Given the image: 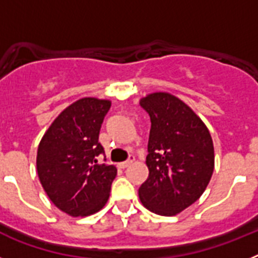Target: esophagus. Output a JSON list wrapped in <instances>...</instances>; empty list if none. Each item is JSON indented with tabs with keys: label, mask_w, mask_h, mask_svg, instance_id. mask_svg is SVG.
Masks as SVG:
<instances>
[{
	"label": "esophagus",
	"mask_w": 258,
	"mask_h": 258,
	"mask_svg": "<svg viewBox=\"0 0 258 258\" xmlns=\"http://www.w3.org/2000/svg\"><path fill=\"white\" fill-rule=\"evenodd\" d=\"M133 161H134V156H131L126 161H124V163H118L117 166L120 168V169H125V168H127L131 164H133Z\"/></svg>",
	"instance_id": "1"
}]
</instances>
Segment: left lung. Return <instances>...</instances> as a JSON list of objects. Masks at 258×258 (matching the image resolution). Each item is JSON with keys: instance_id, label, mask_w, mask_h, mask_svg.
<instances>
[{"instance_id": "8db88e82", "label": "left lung", "mask_w": 258, "mask_h": 258, "mask_svg": "<svg viewBox=\"0 0 258 258\" xmlns=\"http://www.w3.org/2000/svg\"><path fill=\"white\" fill-rule=\"evenodd\" d=\"M140 103L151 120L149 177L140 199L152 213L175 216L206 191L214 169L213 141L202 118L175 95L151 93Z\"/></svg>"}]
</instances>
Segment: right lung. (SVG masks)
<instances>
[{
	"label": "right lung",
	"mask_w": 258,
	"mask_h": 258,
	"mask_svg": "<svg viewBox=\"0 0 258 258\" xmlns=\"http://www.w3.org/2000/svg\"><path fill=\"white\" fill-rule=\"evenodd\" d=\"M108 99L80 98L51 122L37 149V174L52 204L72 217L101 211L109 198L117 169L98 164V142Z\"/></svg>",
	"instance_id": "right-lung-1"
}]
</instances>
